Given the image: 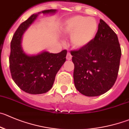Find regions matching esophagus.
I'll list each match as a JSON object with an SVG mask.
<instances>
[{"instance_id": "obj_1", "label": "esophagus", "mask_w": 129, "mask_h": 129, "mask_svg": "<svg viewBox=\"0 0 129 129\" xmlns=\"http://www.w3.org/2000/svg\"><path fill=\"white\" fill-rule=\"evenodd\" d=\"M72 58V56L71 55L70 52H68L67 55V60H71Z\"/></svg>"}]
</instances>
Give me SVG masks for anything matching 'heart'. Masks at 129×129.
<instances>
[{"mask_svg":"<svg viewBox=\"0 0 129 129\" xmlns=\"http://www.w3.org/2000/svg\"><path fill=\"white\" fill-rule=\"evenodd\" d=\"M98 23L93 18L75 16L67 19L62 27V33L71 35V42L75 48H82L90 44L95 37Z\"/></svg>","mask_w":129,"mask_h":129,"instance_id":"1","label":"heart"}]
</instances>
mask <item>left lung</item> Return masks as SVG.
Returning <instances> with one entry per match:
<instances>
[{"mask_svg": "<svg viewBox=\"0 0 129 129\" xmlns=\"http://www.w3.org/2000/svg\"><path fill=\"white\" fill-rule=\"evenodd\" d=\"M92 41L77 51H72L75 86L83 95L98 96L113 87L120 67V46L116 34L100 19Z\"/></svg>", "mask_w": 129, "mask_h": 129, "instance_id": "left-lung-1", "label": "left lung"}]
</instances>
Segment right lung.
Listing matches in <instances>:
<instances>
[{
	"mask_svg": "<svg viewBox=\"0 0 129 129\" xmlns=\"http://www.w3.org/2000/svg\"><path fill=\"white\" fill-rule=\"evenodd\" d=\"M56 12V9H49L32 14L19 25L11 42L9 68L12 78L21 90L28 94L48 92L53 85L57 72L66 61L67 50L57 54L43 51L30 56L23 51L21 45L23 34L39 14H54Z\"/></svg>",
	"mask_w": 129,
	"mask_h": 129,
	"instance_id": "obj_1",
	"label": "right lung"
}]
</instances>
